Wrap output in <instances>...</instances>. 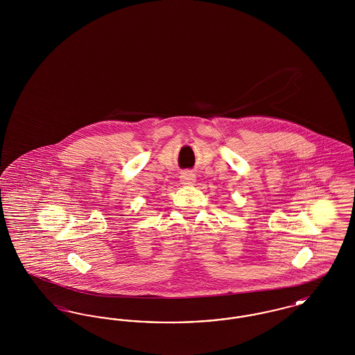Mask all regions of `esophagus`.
<instances>
[{
	"label": "esophagus",
	"mask_w": 355,
	"mask_h": 355,
	"mask_svg": "<svg viewBox=\"0 0 355 355\" xmlns=\"http://www.w3.org/2000/svg\"><path fill=\"white\" fill-rule=\"evenodd\" d=\"M181 181L184 185H191L196 181V175L190 171H185L181 174Z\"/></svg>",
	"instance_id": "34e87169"
}]
</instances>
